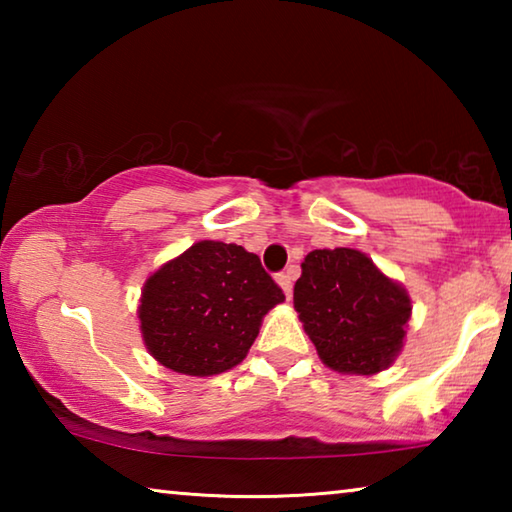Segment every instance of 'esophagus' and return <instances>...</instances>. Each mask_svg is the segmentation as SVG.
<instances>
[{"label":"esophagus","mask_w":512,"mask_h":512,"mask_svg":"<svg viewBox=\"0 0 512 512\" xmlns=\"http://www.w3.org/2000/svg\"><path fill=\"white\" fill-rule=\"evenodd\" d=\"M275 280H277V284H280V287H282V291H284V296H291V289H293V282H291V275L289 273H280V275H277L275 277Z\"/></svg>","instance_id":"obj_1"}]
</instances>
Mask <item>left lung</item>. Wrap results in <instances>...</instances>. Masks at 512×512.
Masks as SVG:
<instances>
[{"label": "left lung", "mask_w": 512, "mask_h": 512, "mask_svg": "<svg viewBox=\"0 0 512 512\" xmlns=\"http://www.w3.org/2000/svg\"><path fill=\"white\" fill-rule=\"evenodd\" d=\"M293 307L320 361L341 375H377L400 357L411 296L354 248L311 250Z\"/></svg>", "instance_id": "1"}]
</instances>
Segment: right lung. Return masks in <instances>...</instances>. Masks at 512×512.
I'll return each mask as SVG.
<instances>
[{
  "label": "right lung",
  "mask_w": 512,
  "mask_h": 512,
  "mask_svg": "<svg viewBox=\"0 0 512 512\" xmlns=\"http://www.w3.org/2000/svg\"><path fill=\"white\" fill-rule=\"evenodd\" d=\"M284 293L255 253L223 241H196L146 277L137 318L160 366L212 377L239 366L264 316Z\"/></svg>",
  "instance_id": "obj_1"
}]
</instances>
